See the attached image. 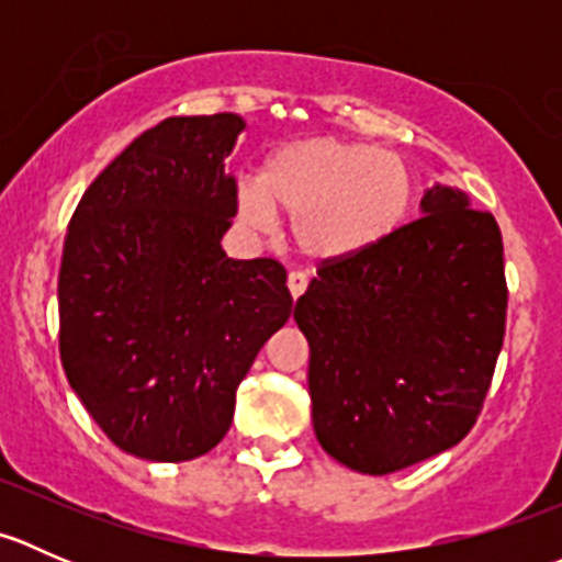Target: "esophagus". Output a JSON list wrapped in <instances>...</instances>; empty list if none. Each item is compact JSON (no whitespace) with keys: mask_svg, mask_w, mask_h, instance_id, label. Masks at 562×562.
I'll return each mask as SVG.
<instances>
[{"mask_svg":"<svg viewBox=\"0 0 562 562\" xmlns=\"http://www.w3.org/2000/svg\"><path fill=\"white\" fill-rule=\"evenodd\" d=\"M307 274H304V271H291V274H288V288H291V296L293 299H299L302 296L304 291H307Z\"/></svg>","mask_w":562,"mask_h":562,"instance_id":"34e87169","label":"esophagus"}]
</instances>
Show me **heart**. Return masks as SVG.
I'll list each match as a JSON object with an SVG mask.
<instances>
[{
    "label": "heart",
    "mask_w": 562,
    "mask_h": 562,
    "mask_svg": "<svg viewBox=\"0 0 562 562\" xmlns=\"http://www.w3.org/2000/svg\"><path fill=\"white\" fill-rule=\"evenodd\" d=\"M416 181L400 157L361 140L304 138L266 160L258 187L239 192L241 223L269 231L274 212L313 260H337L383 245L405 225Z\"/></svg>",
    "instance_id": "heart-1"
}]
</instances>
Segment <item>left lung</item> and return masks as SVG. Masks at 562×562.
Segmentation results:
<instances>
[{"mask_svg":"<svg viewBox=\"0 0 562 562\" xmlns=\"http://www.w3.org/2000/svg\"><path fill=\"white\" fill-rule=\"evenodd\" d=\"M383 245L321 260L296 302L317 443L370 475L457 446L479 422L506 334L503 236L435 184Z\"/></svg>","mask_w":562,"mask_h":562,"instance_id":"left-lung-1","label":"left lung"}]
</instances>
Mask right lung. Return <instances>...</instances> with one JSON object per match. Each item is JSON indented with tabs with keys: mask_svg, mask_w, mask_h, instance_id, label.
<instances>
[{
	"mask_svg": "<svg viewBox=\"0 0 562 562\" xmlns=\"http://www.w3.org/2000/svg\"><path fill=\"white\" fill-rule=\"evenodd\" d=\"M236 113L140 133L72 212L59 269V356L113 446L151 462L212 451L236 389L293 299L274 258L234 260Z\"/></svg>",
	"mask_w": 562,
	"mask_h": 562,
	"instance_id": "add662e5",
	"label": "right lung"
}]
</instances>
